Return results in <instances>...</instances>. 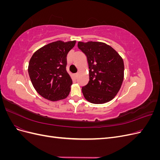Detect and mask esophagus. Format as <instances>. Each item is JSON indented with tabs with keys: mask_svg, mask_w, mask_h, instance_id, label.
Returning a JSON list of instances; mask_svg holds the SVG:
<instances>
[{
	"mask_svg": "<svg viewBox=\"0 0 160 160\" xmlns=\"http://www.w3.org/2000/svg\"><path fill=\"white\" fill-rule=\"evenodd\" d=\"M77 76H78V73H77V72H76V73H74V77H75V78H77Z\"/></svg>",
	"mask_w": 160,
	"mask_h": 160,
	"instance_id": "obj_1",
	"label": "esophagus"
}]
</instances>
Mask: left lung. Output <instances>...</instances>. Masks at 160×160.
Returning <instances> with one entry per match:
<instances>
[{
  "mask_svg": "<svg viewBox=\"0 0 160 160\" xmlns=\"http://www.w3.org/2000/svg\"><path fill=\"white\" fill-rule=\"evenodd\" d=\"M78 48L87 56L89 83L82 88L84 98L90 103L102 104L118 94L124 77V63L118 52L101 42H79Z\"/></svg>",
  "mask_w": 160,
  "mask_h": 160,
  "instance_id": "8db88e82",
  "label": "left lung"
}]
</instances>
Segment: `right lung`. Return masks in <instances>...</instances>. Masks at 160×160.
Returning <instances> with one entry per match:
<instances>
[{"instance_id": "1", "label": "right lung", "mask_w": 160, "mask_h": 160, "mask_svg": "<svg viewBox=\"0 0 160 160\" xmlns=\"http://www.w3.org/2000/svg\"><path fill=\"white\" fill-rule=\"evenodd\" d=\"M75 41H57L45 45L31 57L28 72L37 93L48 100L56 101L69 95L72 79L66 70L67 56Z\"/></svg>"}]
</instances>
